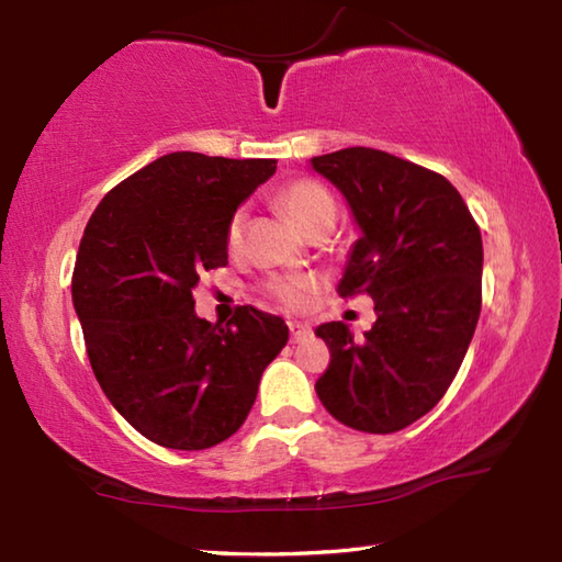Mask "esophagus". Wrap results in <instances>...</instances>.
<instances>
[{"instance_id":"1","label":"esophagus","mask_w":562,"mask_h":562,"mask_svg":"<svg viewBox=\"0 0 562 562\" xmlns=\"http://www.w3.org/2000/svg\"><path fill=\"white\" fill-rule=\"evenodd\" d=\"M289 327H291V340H293V342H301V340H305V337L311 335V327L303 325V323L291 321Z\"/></svg>"}]
</instances>
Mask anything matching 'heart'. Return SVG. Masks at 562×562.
I'll use <instances>...</instances> for the list:
<instances>
[{
	"label": "heart",
	"mask_w": 562,
	"mask_h": 562,
	"mask_svg": "<svg viewBox=\"0 0 562 562\" xmlns=\"http://www.w3.org/2000/svg\"><path fill=\"white\" fill-rule=\"evenodd\" d=\"M279 203L303 232H308L317 220L335 215L333 195L327 193L321 183L308 181V178H301V181L283 186L279 193ZM241 229H245V210H237L227 225V247L229 249L239 247ZM271 291L277 299H281L289 305H303L305 299H308V283L305 281H277V283H271Z\"/></svg>",
	"instance_id": "b5f03b06"
}]
</instances>
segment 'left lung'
Instances as JSON below:
<instances>
[{
    "label": "left lung",
    "mask_w": 562,
    "mask_h": 562,
    "mask_svg": "<svg viewBox=\"0 0 562 562\" xmlns=\"http://www.w3.org/2000/svg\"><path fill=\"white\" fill-rule=\"evenodd\" d=\"M347 200L359 239L340 295H372L376 323L355 340L345 323L315 330L330 347L317 398L345 426L394 432L438 404L482 311V235L454 186L386 151L352 146L311 158Z\"/></svg>",
    "instance_id": "8db88e82"
}]
</instances>
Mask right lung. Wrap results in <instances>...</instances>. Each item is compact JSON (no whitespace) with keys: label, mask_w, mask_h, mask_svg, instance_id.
Here are the masks:
<instances>
[{"label":"right lung","mask_w":562,"mask_h":562,"mask_svg":"<svg viewBox=\"0 0 562 562\" xmlns=\"http://www.w3.org/2000/svg\"><path fill=\"white\" fill-rule=\"evenodd\" d=\"M277 173L273 158L173 151L112 188L85 227L72 305L94 379L122 418L171 450H205L249 416L283 317L239 305L195 315L205 271L227 263V225Z\"/></svg>","instance_id":"add662e5"}]
</instances>
